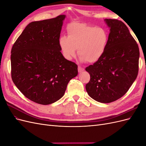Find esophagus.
<instances>
[{
    "label": "esophagus",
    "instance_id": "1",
    "mask_svg": "<svg viewBox=\"0 0 146 146\" xmlns=\"http://www.w3.org/2000/svg\"><path fill=\"white\" fill-rule=\"evenodd\" d=\"M84 70V68L81 67V66H78V72H82Z\"/></svg>",
    "mask_w": 146,
    "mask_h": 146
}]
</instances>
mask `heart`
Returning <instances> with one entry per match:
<instances>
[{"mask_svg": "<svg viewBox=\"0 0 146 146\" xmlns=\"http://www.w3.org/2000/svg\"><path fill=\"white\" fill-rule=\"evenodd\" d=\"M68 36H61L59 44L64 56L70 60L77 55L82 61L94 63L103 56L109 35L105 29L83 23H72L67 28Z\"/></svg>", "mask_w": 146, "mask_h": 146, "instance_id": "1", "label": "heart"}]
</instances>
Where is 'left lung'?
<instances>
[{
    "instance_id": "obj_1",
    "label": "left lung",
    "mask_w": 146,
    "mask_h": 146,
    "mask_svg": "<svg viewBox=\"0 0 146 146\" xmlns=\"http://www.w3.org/2000/svg\"><path fill=\"white\" fill-rule=\"evenodd\" d=\"M110 28L103 56L85 70L90 75L86 90L91 98L101 103L120 99L136 80L139 70L138 44L123 22L106 19Z\"/></svg>"
}]
</instances>
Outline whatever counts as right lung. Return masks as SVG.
I'll return each instance as SVG.
<instances>
[{
  "label": "right lung",
  "mask_w": 146,
  "mask_h": 146,
  "mask_svg": "<svg viewBox=\"0 0 146 146\" xmlns=\"http://www.w3.org/2000/svg\"><path fill=\"white\" fill-rule=\"evenodd\" d=\"M65 15L32 22L11 48V78L26 98L41 105L63 96L78 66L64 58L59 39Z\"/></svg>",
  "instance_id": "add662e5"
}]
</instances>
